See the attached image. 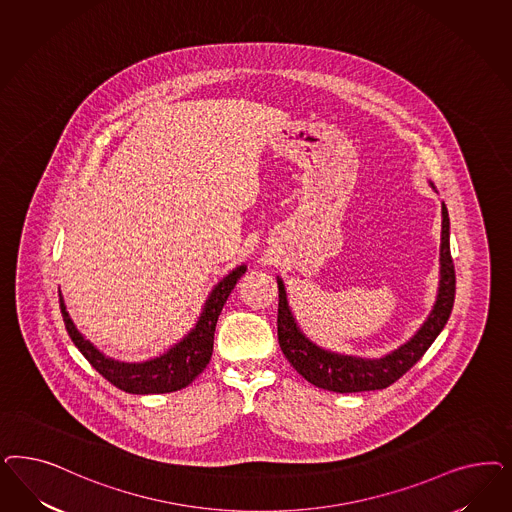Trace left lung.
Listing matches in <instances>:
<instances>
[{"instance_id":"1","label":"left lung","mask_w":512,"mask_h":512,"mask_svg":"<svg viewBox=\"0 0 512 512\" xmlns=\"http://www.w3.org/2000/svg\"><path fill=\"white\" fill-rule=\"evenodd\" d=\"M441 279L435 305L429 313L428 320L414 333L411 341L405 345L382 356V358H358V356H345L337 354L326 348L314 345L305 333L299 330L296 318L288 307L286 288L284 282H279V318H277V331H279V345L286 360L294 365L297 373L314 386L337 392V394H352V392H369V390H382L394 384L399 377H403L414 363L418 362L437 335L445 328L456 294V273L450 256V220L445 203H441Z\"/></svg>"}]
</instances>
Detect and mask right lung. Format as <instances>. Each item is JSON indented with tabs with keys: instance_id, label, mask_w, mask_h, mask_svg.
Wrapping results in <instances>:
<instances>
[{
	"instance_id": "1",
	"label": "right lung",
	"mask_w": 512,
	"mask_h": 512,
	"mask_svg": "<svg viewBox=\"0 0 512 512\" xmlns=\"http://www.w3.org/2000/svg\"><path fill=\"white\" fill-rule=\"evenodd\" d=\"M247 265H239L216 284L213 292L207 297L203 311L199 314L196 326L184 335L177 345L169 348L165 354L152 358L147 362L126 363L113 360L99 352L83 333L77 330L71 316L67 313L64 297L60 292V309L66 322V330L81 350L84 358L98 371L101 377L109 380L113 386L128 392V394H167L186 388L199 373L207 367L213 356V343H215L216 320L222 313L226 299L235 288L237 281L245 275Z\"/></svg>"
}]
</instances>
